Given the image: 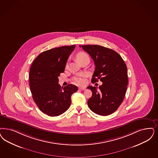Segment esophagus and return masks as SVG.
Segmentation results:
<instances>
[{"label":"esophagus","instance_id":"34e87169","mask_svg":"<svg viewBox=\"0 0 158 158\" xmlns=\"http://www.w3.org/2000/svg\"><path fill=\"white\" fill-rule=\"evenodd\" d=\"M79 89L81 90H86V88L83 87H79Z\"/></svg>","mask_w":158,"mask_h":158}]
</instances>
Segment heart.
Segmentation results:
<instances>
[{
	"label": "heart",
	"instance_id": "b5f03b06",
	"mask_svg": "<svg viewBox=\"0 0 158 158\" xmlns=\"http://www.w3.org/2000/svg\"><path fill=\"white\" fill-rule=\"evenodd\" d=\"M76 58L80 62L84 59L89 58V56L85 52H80L76 55ZM66 67L68 66V64H66ZM86 76V75L84 73H79L73 77V79H72L73 82L78 85H83L86 83V79H85Z\"/></svg>",
	"mask_w": 158,
	"mask_h": 158
}]
</instances>
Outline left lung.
<instances>
[{"mask_svg":"<svg viewBox=\"0 0 158 158\" xmlns=\"http://www.w3.org/2000/svg\"><path fill=\"white\" fill-rule=\"evenodd\" d=\"M92 58L95 70L92 81L100 79L103 82L98 91L96 87L89 86L92 96L87 101L90 109L100 115L115 111L122 103L128 85L127 66L117 52L98 45H79Z\"/></svg>","mask_w":158,"mask_h":158,"instance_id":"obj_1","label":"left lung"}]
</instances>
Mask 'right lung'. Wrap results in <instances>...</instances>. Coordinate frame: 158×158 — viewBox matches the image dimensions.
Instances as JSON below:
<instances>
[{
	"instance_id": "1",
	"label": "right lung",
	"mask_w": 158,
	"mask_h": 158,
	"mask_svg": "<svg viewBox=\"0 0 158 158\" xmlns=\"http://www.w3.org/2000/svg\"><path fill=\"white\" fill-rule=\"evenodd\" d=\"M75 48L73 45L44 51L31 66L29 83L33 100L43 113L51 117L65 112L71 105L72 94L78 90L72 84L64 87L58 84V76L65 71Z\"/></svg>"
}]
</instances>
